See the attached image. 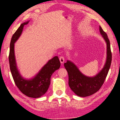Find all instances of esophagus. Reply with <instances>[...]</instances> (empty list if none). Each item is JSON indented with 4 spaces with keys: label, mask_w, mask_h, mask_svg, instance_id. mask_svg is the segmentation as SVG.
<instances>
[{
    "label": "esophagus",
    "mask_w": 120,
    "mask_h": 120,
    "mask_svg": "<svg viewBox=\"0 0 120 120\" xmlns=\"http://www.w3.org/2000/svg\"><path fill=\"white\" fill-rule=\"evenodd\" d=\"M59 60H60V62L61 64H63L64 63V56H60V58H59Z\"/></svg>",
    "instance_id": "34e87169"
}]
</instances>
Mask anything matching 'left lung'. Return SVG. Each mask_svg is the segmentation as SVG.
<instances>
[{
    "label": "left lung",
    "mask_w": 120,
    "mask_h": 120,
    "mask_svg": "<svg viewBox=\"0 0 120 120\" xmlns=\"http://www.w3.org/2000/svg\"><path fill=\"white\" fill-rule=\"evenodd\" d=\"M100 31L107 43V60L104 68L94 77L82 74L75 65L67 60L64 64L68 75V85L76 95L82 97L93 95L99 90L104 83L109 71L112 61L110 42L108 35L100 26Z\"/></svg>",
    "instance_id": "1"
}]
</instances>
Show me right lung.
Returning a JSON list of instances; mask_svg holds the SVG:
<instances>
[{
    "instance_id": "add662e5",
    "label": "right lung",
    "mask_w": 120,
    "mask_h": 120,
    "mask_svg": "<svg viewBox=\"0 0 120 120\" xmlns=\"http://www.w3.org/2000/svg\"><path fill=\"white\" fill-rule=\"evenodd\" d=\"M28 22L27 21L21 24L12 37L8 57L10 70L14 82L21 93L27 97L38 98L47 92L50 85L51 76L60 68V63L59 57L56 56L49 60L33 79H26L21 77L16 66L14 55V43L22 33L24 25Z\"/></svg>"
}]
</instances>
